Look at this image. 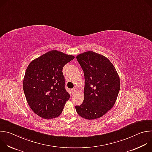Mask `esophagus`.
Masks as SVG:
<instances>
[{
  "label": "esophagus",
  "mask_w": 152,
  "mask_h": 152,
  "mask_svg": "<svg viewBox=\"0 0 152 152\" xmlns=\"http://www.w3.org/2000/svg\"><path fill=\"white\" fill-rule=\"evenodd\" d=\"M76 91V88H73V89L72 90V94H75V93Z\"/></svg>",
  "instance_id": "obj_1"
}]
</instances>
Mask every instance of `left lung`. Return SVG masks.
Here are the masks:
<instances>
[{
  "label": "left lung",
  "mask_w": 152,
  "mask_h": 152,
  "mask_svg": "<svg viewBox=\"0 0 152 152\" xmlns=\"http://www.w3.org/2000/svg\"><path fill=\"white\" fill-rule=\"evenodd\" d=\"M85 77L83 103L76 106L82 118L94 120L111 110L117 100L120 88L119 76L113 64L106 57L93 51L76 56Z\"/></svg>",
  "instance_id": "left-lung-1"
}]
</instances>
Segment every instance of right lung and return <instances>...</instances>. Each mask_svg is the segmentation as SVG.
I'll list each match as a JSON object with an SVG mask.
<instances>
[{
    "instance_id": "obj_1",
    "label": "right lung",
    "mask_w": 152,
    "mask_h": 152,
    "mask_svg": "<svg viewBox=\"0 0 152 152\" xmlns=\"http://www.w3.org/2000/svg\"><path fill=\"white\" fill-rule=\"evenodd\" d=\"M75 58L53 50L35 59L28 66L23 87L28 103L38 116L58 117L70 96L65 88L64 66Z\"/></svg>"
}]
</instances>
